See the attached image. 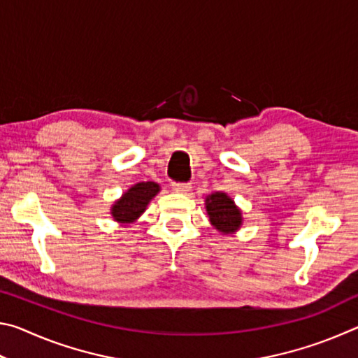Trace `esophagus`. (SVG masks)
<instances>
[{"label": "esophagus", "instance_id": "obj_1", "mask_svg": "<svg viewBox=\"0 0 358 358\" xmlns=\"http://www.w3.org/2000/svg\"><path fill=\"white\" fill-rule=\"evenodd\" d=\"M191 187L192 186L189 183H172V189L180 194H187L191 191Z\"/></svg>", "mask_w": 358, "mask_h": 358}]
</instances>
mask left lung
<instances>
[{
  "mask_svg": "<svg viewBox=\"0 0 358 358\" xmlns=\"http://www.w3.org/2000/svg\"><path fill=\"white\" fill-rule=\"evenodd\" d=\"M205 210L211 226L222 235H234L243 226V213L226 192L216 191L208 194L205 197Z\"/></svg>",
  "mask_w": 358,
  "mask_h": 358,
  "instance_id": "8db88e82",
  "label": "left lung"
}]
</instances>
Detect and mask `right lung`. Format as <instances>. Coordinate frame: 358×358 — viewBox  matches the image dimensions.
Here are the masks:
<instances>
[{
  "mask_svg": "<svg viewBox=\"0 0 358 358\" xmlns=\"http://www.w3.org/2000/svg\"><path fill=\"white\" fill-rule=\"evenodd\" d=\"M159 191L161 186L155 181H141V183L131 186L112 203L110 215L113 221L118 222L120 226L136 222L145 213L148 203L153 201Z\"/></svg>",
  "mask_w": 358,
  "mask_h": 358,
  "instance_id": "obj_1",
  "label": "right lung"
}]
</instances>
